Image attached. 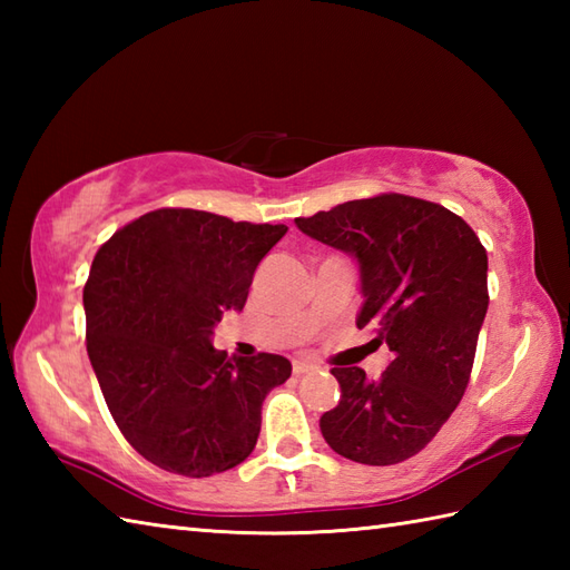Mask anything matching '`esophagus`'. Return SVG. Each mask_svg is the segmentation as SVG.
Listing matches in <instances>:
<instances>
[{
  "mask_svg": "<svg viewBox=\"0 0 570 570\" xmlns=\"http://www.w3.org/2000/svg\"><path fill=\"white\" fill-rule=\"evenodd\" d=\"M313 370H316V365H313V362L294 360V374H296V377H301V374H308V372H313Z\"/></svg>",
  "mask_w": 570,
  "mask_h": 570,
  "instance_id": "obj_1",
  "label": "esophagus"
}]
</instances>
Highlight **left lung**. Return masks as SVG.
Returning <instances> with one entry per match:
<instances>
[{
    "instance_id": "left-lung-1",
    "label": "left lung",
    "mask_w": 570,
    "mask_h": 570,
    "mask_svg": "<svg viewBox=\"0 0 570 570\" xmlns=\"http://www.w3.org/2000/svg\"><path fill=\"white\" fill-rule=\"evenodd\" d=\"M296 227L355 259L365 298L355 323L392 357L377 380L331 370L341 399L321 416L323 439L355 463H402L465 394L490 304L488 252L463 217L399 193L296 217Z\"/></svg>"
}]
</instances>
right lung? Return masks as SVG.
<instances>
[{
	"mask_svg": "<svg viewBox=\"0 0 570 570\" xmlns=\"http://www.w3.org/2000/svg\"><path fill=\"white\" fill-rule=\"evenodd\" d=\"M286 229L161 208L95 254L82 292L88 357L119 431L149 463L210 478L254 451L264 396L292 377V362L227 357L213 331L225 311L245 308Z\"/></svg>",
	"mask_w": 570,
	"mask_h": 570,
	"instance_id": "add662e5",
	"label": "right lung"
}]
</instances>
